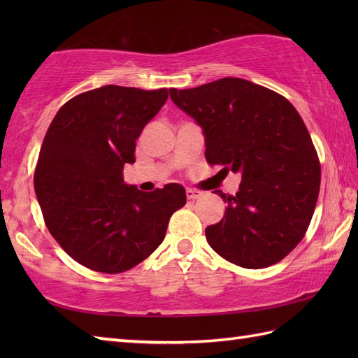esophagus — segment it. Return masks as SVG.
Returning a JSON list of instances; mask_svg holds the SVG:
<instances>
[{"mask_svg":"<svg viewBox=\"0 0 358 358\" xmlns=\"http://www.w3.org/2000/svg\"><path fill=\"white\" fill-rule=\"evenodd\" d=\"M200 195H201V192L196 191V189H186L187 200H195V199H199Z\"/></svg>","mask_w":358,"mask_h":358,"instance_id":"esophagus-1","label":"esophagus"}]
</instances>
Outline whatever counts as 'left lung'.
<instances>
[{
	"instance_id": "left-lung-1",
	"label": "left lung",
	"mask_w": 358,
	"mask_h": 358,
	"mask_svg": "<svg viewBox=\"0 0 358 358\" xmlns=\"http://www.w3.org/2000/svg\"><path fill=\"white\" fill-rule=\"evenodd\" d=\"M172 101L203 129L209 164L241 173L227 208L206 227L218 255L241 268L278 263L305 237L320 191V162L300 113L285 96L243 78L169 89Z\"/></svg>"
}]
</instances>
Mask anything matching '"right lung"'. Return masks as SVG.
Instances as JSON below:
<instances>
[{
    "label": "right lung",
    "instance_id": "obj_1",
    "mask_svg": "<svg viewBox=\"0 0 358 358\" xmlns=\"http://www.w3.org/2000/svg\"><path fill=\"white\" fill-rule=\"evenodd\" d=\"M167 100V89L103 86L57 112L44 136L34 185L45 226L75 262L120 273L141 263L164 240L185 187L141 192L126 185L135 141Z\"/></svg>",
    "mask_w": 358,
    "mask_h": 358
}]
</instances>
